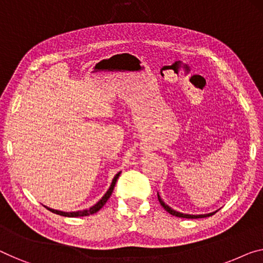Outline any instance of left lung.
I'll return each mask as SVG.
<instances>
[{
  "label": "left lung",
  "instance_id": "1",
  "mask_svg": "<svg viewBox=\"0 0 263 263\" xmlns=\"http://www.w3.org/2000/svg\"><path fill=\"white\" fill-rule=\"evenodd\" d=\"M157 196H158V201H159V203H160V205H162L164 209H165L167 213L169 214H171V215H174V216H176V217H183V218H203V217H209V216H211V215H214L215 213H216V211H214V213H209V214H202V215H190V214H183V213H179V211H176V210H174L172 209V208H170L169 205L167 204H165V202L163 201L162 198H160V196H159V194L157 193Z\"/></svg>",
  "mask_w": 263,
  "mask_h": 263
}]
</instances>
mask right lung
<instances>
[{"label": "right lung", "mask_w": 263, "mask_h": 263, "mask_svg": "<svg viewBox=\"0 0 263 263\" xmlns=\"http://www.w3.org/2000/svg\"><path fill=\"white\" fill-rule=\"evenodd\" d=\"M120 174H121V171L118 172V174L115 176V178L112 179L111 185H109L108 190L106 191V193H105V195L99 199V201L96 203V204L92 205L91 208H88V209L78 210V211H61V210L52 209V208H48V206H46V205H45V208H46V209H48L49 211H52V213H54V214L60 215V216H65V217H82V216H88V215L96 214V213H98V211L101 209V208H103L105 204H106V202L108 201L109 196H111L112 193H113V189H115V185H116L117 181H118Z\"/></svg>", "instance_id": "right-lung-1"}]
</instances>
